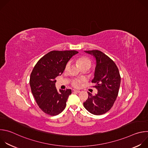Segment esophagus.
<instances>
[{
  "instance_id": "obj_1",
  "label": "esophagus",
  "mask_w": 148,
  "mask_h": 148,
  "mask_svg": "<svg viewBox=\"0 0 148 148\" xmlns=\"http://www.w3.org/2000/svg\"><path fill=\"white\" fill-rule=\"evenodd\" d=\"M72 92H73V93H79V92H80V91L73 89V90H72Z\"/></svg>"
}]
</instances>
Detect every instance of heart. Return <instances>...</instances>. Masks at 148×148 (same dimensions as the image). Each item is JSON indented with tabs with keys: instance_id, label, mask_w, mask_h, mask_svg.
<instances>
[{
	"instance_id": "1",
	"label": "heart",
	"mask_w": 148,
	"mask_h": 148,
	"mask_svg": "<svg viewBox=\"0 0 148 148\" xmlns=\"http://www.w3.org/2000/svg\"><path fill=\"white\" fill-rule=\"evenodd\" d=\"M78 64L79 67H82V66H87L91 67V61L88 58L82 57V58H79L78 60ZM69 66H70V62H68L67 64H66V70H67L69 69ZM80 82H81L80 80L76 79V80H74L72 82V84H73V86L74 87H78L80 86Z\"/></svg>"
}]
</instances>
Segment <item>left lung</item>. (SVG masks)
I'll return each instance as SVG.
<instances>
[{"instance_id": "8db88e82", "label": "left lung", "mask_w": 148, "mask_h": 148, "mask_svg": "<svg viewBox=\"0 0 148 148\" xmlns=\"http://www.w3.org/2000/svg\"><path fill=\"white\" fill-rule=\"evenodd\" d=\"M96 60L94 77L92 82L98 92L94 96L90 92L84 106L90 113L99 115L107 112L113 106L118 94L121 76L118 69L108 56L99 50L85 51Z\"/></svg>"}]
</instances>
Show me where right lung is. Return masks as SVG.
Returning <instances> with one entry per match:
<instances>
[{"label":"right lung","instance_id":"obj_1","mask_svg":"<svg viewBox=\"0 0 148 148\" xmlns=\"http://www.w3.org/2000/svg\"><path fill=\"white\" fill-rule=\"evenodd\" d=\"M78 53L75 50L51 51L35 65L30 75V86L37 105L45 113L54 116L65 109L71 90H60L58 92L55 78L62 74L68 61Z\"/></svg>","mask_w":148,"mask_h":148}]
</instances>
